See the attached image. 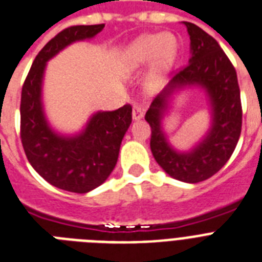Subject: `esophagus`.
<instances>
[{"label": "esophagus", "instance_id": "1", "mask_svg": "<svg viewBox=\"0 0 262 262\" xmlns=\"http://www.w3.org/2000/svg\"><path fill=\"white\" fill-rule=\"evenodd\" d=\"M145 114V109L142 107L141 105H135L133 106V110H132V116H133V120H141L142 117Z\"/></svg>", "mask_w": 262, "mask_h": 262}]
</instances>
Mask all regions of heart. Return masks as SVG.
Masks as SVG:
<instances>
[{"label": "heart", "instance_id": "b5f03b06", "mask_svg": "<svg viewBox=\"0 0 262 262\" xmlns=\"http://www.w3.org/2000/svg\"><path fill=\"white\" fill-rule=\"evenodd\" d=\"M176 56V40L171 35L155 33L136 40L127 48L126 59L132 67H140L150 63L146 84L156 87L165 72L171 69Z\"/></svg>", "mask_w": 262, "mask_h": 262}]
</instances>
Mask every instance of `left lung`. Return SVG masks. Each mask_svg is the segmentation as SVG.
Wrapping results in <instances>:
<instances>
[{
    "mask_svg": "<svg viewBox=\"0 0 262 262\" xmlns=\"http://www.w3.org/2000/svg\"><path fill=\"white\" fill-rule=\"evenodd\" d=\"M191 40L190 63L176 72L145 114L150 150L168 175L186 183H199L220 171L234 152L242 127V106L237 72L218 41L192 23H184ZM201 85L208 91L213 122L209 133L190 152H178L161 129L167 99L176 90Z\"/></svg>",
    "mask_w": 262,
    "mask_h": 262,
    "instance_id": "1",
    "label": "left lung"
}]
</instances>
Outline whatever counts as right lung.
I'll list each match as a JSON object with an SVG mask.
<instances>
[{
    "label": "right lung",
    "mask_w": 262,
    "mask_h": 262,
    "mask_svg": "<svg viewBox=\"0 0 262 262\" xmlns=\"http://www.w3.org/2000/svg\"><path fill=\"white\" fill-rule=\"evenodd\" d=\"M103 27L74 25L59 32L37 54L21 90L20 136L28 161L42 179L70 192L86 193L109 178L132 124V106L95 113L80 135L64 137L51 129L42 112V75L47 61L59 51L94 37Z\"/></svg>",
    "instance_id": "1"
}]
</instances>
